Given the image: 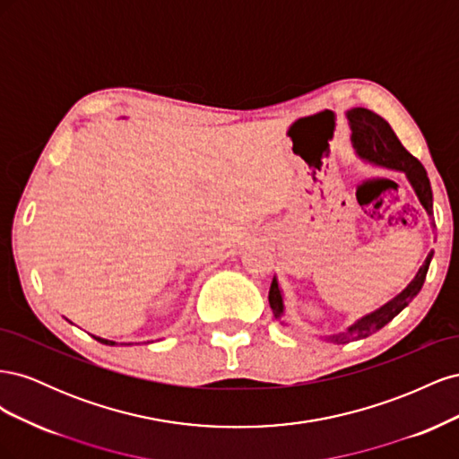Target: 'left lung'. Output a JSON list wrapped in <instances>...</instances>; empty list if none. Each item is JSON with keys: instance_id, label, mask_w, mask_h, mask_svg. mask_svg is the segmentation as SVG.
I'll list each match as a JSON object with an SVG mask.
<instances>
[{"instance_id": "1", "label": "left lung", "mask_w": 459, "mask_h": 459, "mask_svg": "<svg viewBox=\"0 0 459 459\" xmlns=\"http://www.w3.org/2000/svg\"><path fill=\"white\" fill-rule=\"evenodd\" d=\"M346 118H349L351 130H352L351 142L356 151V157L362 159L368 164L379 166V169H388V170L404 174L408 178L411 189L415 191V195H418V201L425 208V212L429 214V218H433V189H430V182L423 164L415 157H411L404 149V145L398 142V137L393 132V128L388 126V122L379 115H375L373 110H368L362 107L346 110ZM430 224H435V221H430ZM433 255H435L433 251L427 255L425 262L420 266L418 273L413 275V280L406 285V289H402L396 297L385 302L383 307L362 317H358L356 322L351 324L344 331L329 333V335H316V337L319 341L333 342V344H346L351 341L366 339L373 335V333H377L388 322H393V319L404 310L415 297H418V293L425 283L429 264L433 260ZM268 299H270V307L273 310L275 319H280L283 325H287L283 322L285 297L275 275L270 285Z\"/></svg>"}]
</instances>
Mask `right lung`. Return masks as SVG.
Here are the masks:
<instances>
[{
  "mask_svg": "<svg viewBox=\"0 0 459 459\" xmlns=\"http://www.w3.org/2000/svg\"><path fill=\"white\" fill-rule=\"evenodd\" d=\"M97 341H100V342H103V344H110V346H115L117 342L115 341H108V339H101V337H95Z\"/></svg>",
  "mask_w": 459,
  "mask_h": 459,
  "instance_id": "add662e5",
  "label": "right lung"
}]
</instances>
